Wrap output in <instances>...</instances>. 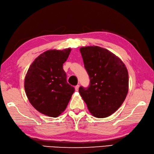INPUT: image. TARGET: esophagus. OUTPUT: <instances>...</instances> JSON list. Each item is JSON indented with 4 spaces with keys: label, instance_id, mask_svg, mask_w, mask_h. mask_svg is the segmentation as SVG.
I'll list each match as a JSON object with an SVG mask.
<instances>
[{
    "label": "esophagus",
    "instance_id": "obj_1",
    "mask_svg": "<svg viewBox=\"0 0 154 154\" xmlns=\"http://www.w3.org/2000/svg\"><path fill=\"white\" fill-rule=\"evenodd\" d=\"M79 85H77L76 86H75V91H78L79 90Z\"/></svg>",
    "mask_w": 154,
    "mask_h": 154
}]
</instances>
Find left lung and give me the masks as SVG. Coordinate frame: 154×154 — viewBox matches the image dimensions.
<instances>
[{
  "label": "left lung",
  "instance_id": "obj_1",
  "mask_svg": "<svg viewBox=\"0 0 154 154\" xmlns=\"http://www.w3.org/2000/svg\"><path fill=\"white\" fill-rule=\"evenodd\" d=\"M90 79L88 88L79 92L90 113L106 118L118 110L128 91V73L123 62L107 49L97 46L80 48Z\"/></svg>",
  "mask_w": 154,
  "mask_h": 154
}]
</instances>
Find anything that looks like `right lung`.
<instances>
[{
  "label": "right lung",
  "instance_id": "add662e5",
  "mask_svg": "<svg viewBox=\"0 0 154 154\" xmlns=\"http://www.w3.org/2000/svg\"><path fill=\"white\" fill-rule=\"evenodd\" d=\"M71 48L50 50L35 58L25 77L24 88L30 104L40 113L57 117L67 106L75 89L66 82L63 65Z\"/></svg>",
  "mask_w": 154,
  "mask_h": 154
}]
</instances>
